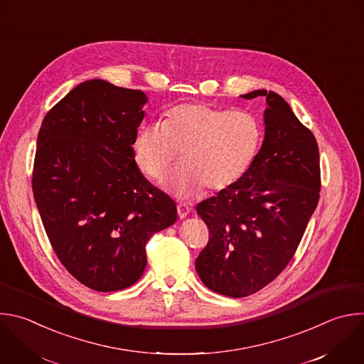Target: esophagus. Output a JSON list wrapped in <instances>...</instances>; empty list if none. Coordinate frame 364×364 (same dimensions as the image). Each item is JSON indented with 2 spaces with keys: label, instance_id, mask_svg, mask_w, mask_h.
Returning <instances> with one entry per match:
<instances>
[{
  "label": "esophagus",
  "instance_id": "esophagus-1",
  "mask_svg": "<svg viewBox=\"0 0 364 364\" xmlns=\"http://www.w3.org/2000/svg\"><path fill=\"white\" fill-rule=\"evenodd\" d=\"M190 207H187L186 204H178L177 205V213H178V217L180 218H186L187 215H188V213H190Z\"/></svg>",
  "mask_w": 364,
  "mask_h": 364
}]
</instances>
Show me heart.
Segmentation results:
<instances>
[{"instance_id":"obj_1","label":"heart","mask_w":364,"mask_h":364,"mask_svg":"<svg viewBox=\"0 0 364 364\" xmlns=\"http://www.w3.org/2000/svg\"><path fill=\"white\" fill-rule=\"evenodd\" d=\"M260 139L257 119L249 112L184 102L164 114L161 126L149 124L139 130L133 156L149 180L160 181L180 153L181 167L168 187L176 196L190 198L204 188L221 193L234 186L252 166Z\"/></svg>"}]
</instances>
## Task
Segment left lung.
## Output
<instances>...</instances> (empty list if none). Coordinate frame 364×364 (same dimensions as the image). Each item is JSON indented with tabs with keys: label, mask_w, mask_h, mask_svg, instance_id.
Masks as SVG:
<instances>
[{
	"label": "left lung",
	"mask_w": 364,
	"mask_h": 364,
	"mask_svg": "<svg viewBox=\"0 0 364 364\" xmlns=\"http://www.w3.org/2000/svg\"><path fill=\"white\" fill-rule=\"evenodd\" d=\"M241 97H266L262 149L234 186L197 205L210 240L196 270L210 290L235 299L262 290L284 270L320 193L317 141L289 102L267 90Z\"/></svg>",
	"instance_id": "obj_1"
}]
</instances>
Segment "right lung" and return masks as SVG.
Listing matches in <instances>:
<instances>
[{"instance_id": "obj_1", "label": "right lung", "mask_w": 364, "mask_h": 364, "mask_svg": "<svg viewBox=\"0 0 364 364\" xmlns=\"http://www.w3.org/2000/svg\"><path fill=\"white\" fill-rule=\"evenodd\" d=\"M147 101L140 90L88 80L47 112L38 133L33 191L46 232L68 273L95 291L133 286L146 243L177 220L174 201L134 161Z\"/></svg>"}]
</instances>
